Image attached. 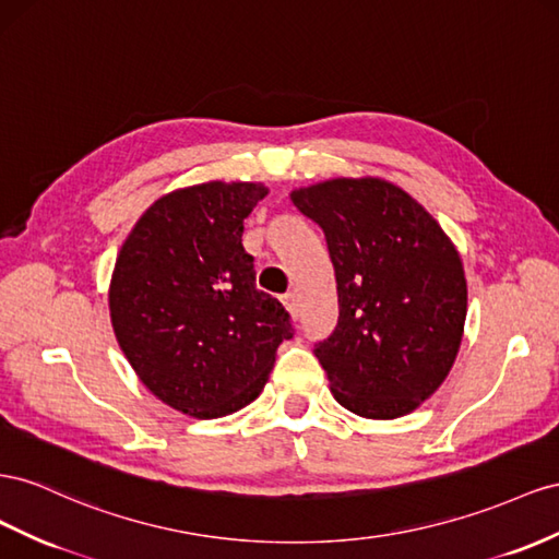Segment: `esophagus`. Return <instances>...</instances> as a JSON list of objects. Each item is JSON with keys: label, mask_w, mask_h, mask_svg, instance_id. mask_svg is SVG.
Returning <instances> with one entry per match:
<instances>
[{"label": "esophagus", "mask_w": 559, "mask_h": 559, "mask_svg": "<svg viewBox=\"0 0 559 559\" xmlns=\"http://www.w3.org/2000/svg\"><path fill=\"white\" fill-rule=\"evenodd\" d=\"M282 304H284V308H286V310H289V314H292V317H298L300 308H298V298H296V294H294V292L284 294V296H282Z\"/></svg>", "instance_id": "esophagus-1"}]
</instances>
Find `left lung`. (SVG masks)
<instances>
[{
    "label": "left lung",
    "mask_w": 559,
    "mask_h": 559,
    "mask_svg": "<svg viewBox=\"0 0 559 559\" xmlns=\"http://www.w3.org/2000/svg\"><path fill=\"white\" fill-rule=\"evenodd\" d=\"M324 233L338 322L314 343L331 392L367 418L414 412L454 365L467 308L463 265L437 221L379 178H334L292 192Z\"/></svg>",
    "instance_id": "left-lung-1"
}]
</instances>
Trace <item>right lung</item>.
Returning a JSON list of instances; mask_svg holds the SVG:
<instances>
[{
	"label": "right lung",
	"mask_w": 559,
	"mask_h": 559,
	"mask_svg": "<svg viewBox=\"0 0 559 559\" xmlns=\"http://www.w3.org/2000/svg\"><path fill=\"white\" fill-rule=\"evenodd\" d=\"M259 183L164 194L133 225L110 284L112 329L129 365L164 404L194 418L239 412L261 395L292 314L255 289L245 218Z\"/></svg>",
	"instance_id": "1"
}]
</instances>
